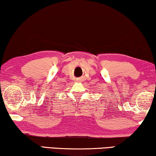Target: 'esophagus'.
Returning <instances> with one entry per match:
<instances>
[{"instance_id": "obj_1", "label": "esophagus", "mask_w": 156, "mask_h": 156, "mask_svg": "<svg viewBox=\"0 0 156 156\" xmlns=\"http://www.w3.org/2000/svg\"><path fill=\"white\" fill-rule=\"evenodd\" d=\"M76 81H78V82H82V81H83L82 78H77V80H76Z\"/></svg>"}]
</instances>
